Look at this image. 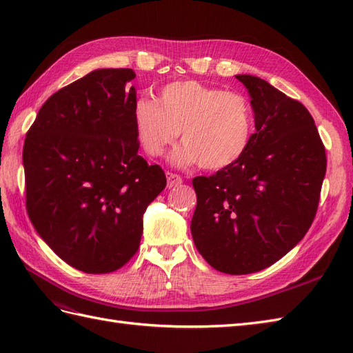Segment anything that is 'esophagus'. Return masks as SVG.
Segmentation results:
<instances>
[{"mask_svg": "<svg viewBox=\"0 0 353 353\" xmlns=\"http://www.w3.org/2000/svg\"><path fill=\"white\" fill-rule=\"evenodd\" d=\"M183 181L179 174H174V172H167V186L168 188H174V186H179Z\"/></svg>", "mask_w": 353, "mask_h": 353, "instance_id": "obj_1", "label": "esophagus"}]
</instances>
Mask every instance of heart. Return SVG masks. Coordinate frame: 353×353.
<instances>
[{"mask_svg": "<svg viewBox=\"0 0 353 353\" xmlns=\"http://www.w3.org/2000/svg\"><path fill=\"white\" fill-rule=\"evenodd\" d=\"M132 119L141 148L152 157L182 133L183 144L171 156L176 167L224 170L241 159L253 137V110L243 94L196 80L172 81L156 100L139 99Z\"/></svg>", "mask_w": 353, "mask_h": 353, "instance_id": "b5f03b06", "label": "heart"}]
</instances>
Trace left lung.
Segmentation results:
<instances>
[{"mask_svg": "<svg viewBox=\"0 0 353 353\" xmlns=\"http://www.w3.org/2000/svg\"><path fill=\"white\" fill-rule=\"evenodd\" d=\"M235 77L249 91L256 132L238 162L192 179L191 234L209 265L249 274L285 256L311 228L326 153L302 103L259 77Z\"/></svg>", "mask_w": 353, "mask_h": 353, "instance_id": "8db88e82", "label": "left lung"}]
</instances>
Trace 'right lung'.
I'll use <instances>...</instances> for the list:
<instances>
[{
  "label": "right lung",
  "mask_w": 353,
  "mask_h": 353,
  "mask_svg": "<svg viewBox=\"0 0 353 353\" xmlns=\"http://www.w3.org/2000/svg\"><path fill=\"white\" fill-rule=\"evenodd\" d=\"M129 68L86 74L37 112L22 152L26 203L51 250L85 273H110L137 253L142 216L167 179L139 156Z\"/></svg>",
  "instance_id": "obj_1"
}]
</instances>
